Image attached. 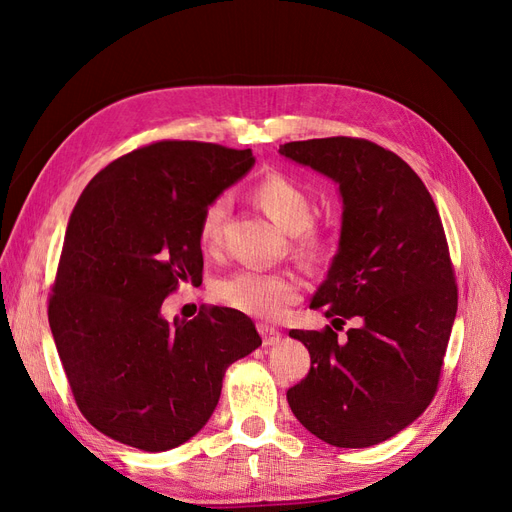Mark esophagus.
I'll return each mask as SVG.
<instances>
[{
	"instance_id": "34e87169",
	"label": "esophagus",
	"mask_w": 512,
	"mask_h": 512,
	"mask_svg": "<svg viewBox=\"0 0 512 512\" xmlns=\"http://www.w3.org/2000/svg\"><path fill=\"white\" fill-rule=\"evenodd\" d=\"M258 333H260L262 344H265V346H275L282 339L280 331H277L275 327H269V324H262V322L258 324Z\"/></svg>"
}]
</instances>
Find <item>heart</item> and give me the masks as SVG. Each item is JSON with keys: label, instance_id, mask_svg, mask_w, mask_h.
<instances>
[{"label": "heart", "instance_id": "obj_1", "mask_svg": "<svg viewBox=\"0 0 512 512\" xmlns=\"http://www.w3.org/2000/svg\"><path fill=\"white\" fill-rule=\"evenodd\" d=\"M254 203L288 235H294V252L305 258H320L327 250V237L312 222V198L301 183L284 173H267L252 185ZM226 218L224 196H215L200 211L196 235L203 250L213 252L222 239ZM215 297L247 316L282 318L301 297V282L292 273L237 271L215 284Z\"/></svg>", "mask_w": 512, "mask_h": 512}]
</instances>
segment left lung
<instances>
[{"label":"left lung","mask_w":512,"mask_h":512,"mask_svg":"<svg viewBox=\"0 0 512 512\" xmlns=\"http://www.w3.org/2000/svg\"><path fill=\"white\" fill-rule=\"evenodd\" d=\"M280 153L335 179L344 198L339 252L309 303L333 327L290 331L312 367L288 389V404L327 444L374 446L406 429L438 391L457 314L440 213L421 177L365 138H309ZM348 319L353 329L339 340Z\"/></svg>","instance_id":"left-lung-1"}]
</instances>
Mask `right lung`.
Here are the masks:
<instances>
[{
	"instance_id": "1",
	"label": "right lung",
	"mask_w": 512,
	"mask_h": 512,
	"mask_svg": "<svg viewBox=\"0 0 512 512\" xmlns=\"http://www.w3.org/2000/svg\"><path fill=\"white\" fill-rule=\"evenodd\" d=\"M250 149L156 141L87 183L61 247L49 324L74 401L104 436L160 453L205 427L230 363L256 350L254 322L200 307L168 322L162 303L203 282L200 211L252 168Z\"/></svg>"
}]
</instances>
